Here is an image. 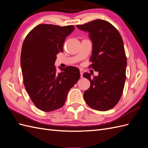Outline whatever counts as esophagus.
<instances>
[{"instance_id":"esophagus-1","label":"esophagus","mask_w":148,"mask_h":148,"mask_svg":"<svg viewBox=\"0 0 148 148\" xmlns=\"http://www.w3.org/2000/svg\"><path fill=\"white\" fill-rule=\"evenodd\" d=\"M83 71L81 70H80V75H81V78H83Z\"/></svg>"}]
</instances>
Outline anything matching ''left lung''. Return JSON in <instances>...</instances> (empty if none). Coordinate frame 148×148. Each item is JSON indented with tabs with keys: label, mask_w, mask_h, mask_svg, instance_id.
Segmentation results:
<instances>
[{
	"label": "left lung",
	"mask_w": 148,
	"mask_h": 148,
	"mask_svg": "<svg viewBox=\"0 0 148 148\" xmlns=\"http://www.w3.org/2000/svg\"><path fill=\"white\" fill-rule=\"evenodd\" d=\"M77 27L89 33L92 44L90 66L99 73L93 78L89 73L83 74L91 83L83 94L84 99L94 109L108 110L119 101L126 79L127 62L122 36L112 25L103 20Z\"/></svg>",
	"instance_id": "left-lung-1"
}]
</instances>
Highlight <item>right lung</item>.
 Segmentation results:
<instances>
[{"mask_svg":"<svg viewBox=\"0 0 148 148\" xmlns=\"http://www.w3.org/2000/svg\"><path fill=\"white\" fill-rule=\"evenodd\" d=\"M74 29L72 25L41 24L23 42L20 61L24 85L34 104L42 111L63 106L70 89L80 78L77 67H59L61 72L57 73L54 65L57 54L63 52L66 38Z\"/></svg>","mask_w":148,"mask_h":148,"instance_id":"obj_1","label":"right lung"}]
</instances>
